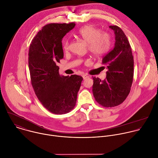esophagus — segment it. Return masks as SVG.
Segmentation results:
<instances>
[{
	"mask_svg": "<svg viewBox=\"0 0 158 158\" xmlns=\"http://www.w3.org/2000/svg\"><path fill=\"white\" fill-rule=\"evenodd\" d=\"M89 76H88V75H87V74H84L83 76H82V77H83V79H87V78H88Z\"/></svg>",
	"mask_w": 158,
	"mask_h": 158,
	"instance_id": "obj_1",
	"label": "esophagus"
}]
</instances>
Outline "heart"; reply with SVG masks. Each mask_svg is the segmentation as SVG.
<instances>
[{
  "label": "heart",
  "instance_id": "b5f03b06",
  "mask_svg": "<svg viewBox=\"0 0 158 158\" xmlns=\"http://www.w3.org/2000/svg\"><path fill=\"white\" fill-rule=\"evenodd\" d=\"M77 35L88 44V49L95 57H100L106 55L111 46V38L108 33H101V30L92 25L81 28ZM69 40L66 38L63 43L64 51L69 48Z\"/></svg>",
  "mask_w": 158,
  "mask_h": 158
}]
</instances>
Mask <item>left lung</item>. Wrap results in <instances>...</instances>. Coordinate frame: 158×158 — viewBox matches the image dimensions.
<instances>
[{
    "label": "left lung",
    "instance_id": "1",
    "mask_svg": "<svg viewBox=\"0 0 158 158\" xmlns=\"http://www.w3.org/2000/svg\"><path fill=\"white\" fill-rule=\"evenodd\" d=\"M114 31L115 46L103 56L102 63L108 69L104 80L92 77L94 97L100 106L113 107L121 104L128 95L133 79L134 60L130 43L123 31L117 25Z\"/></svg>",
    "mask_w": 158,
    "mask_h": 158
}]
</instances>
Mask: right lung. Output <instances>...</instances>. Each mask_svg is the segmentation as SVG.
Masks as SVG:
<instances>
[{
	"instance_id": "add662e5",
	"label": "right lung",
	"mask_w": 158,
	"mask_h": 158,
	"mask_svg": "<svg viewBox=\"0 0 158 158\" xmlns=\"http://www.w3.org/2000/svg\"><path fill=\"white\" fill-rule=\"evenodd\" d=\"M75 23H49L33 39L28 52L31 83L43 106L55 114L72 110L77 100L82 77L61 76L56 65L63 58L62 39Z\"/></svg>"
}]
</instances>
